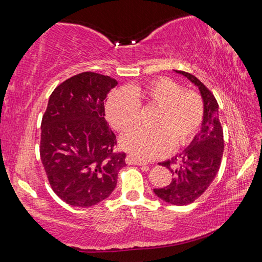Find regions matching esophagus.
<instances>
[{
	"instance_id": "obj_1",
	"label": "esophagus",
	"mask_w": 262,
	"mask_h": 262,
	"mask_svg": "<svg viewBox=\"0 0 262 262\" xmlns=\"http://www.w3.org/2000/svg\"><path fill=\"white\" fill-rule=\"evenodd\" d=\"M126 163L128 165H147V162L142 161L140 158H136L134 156H132V155H128L126 157Z\"/></svg>"
}]
</instances>
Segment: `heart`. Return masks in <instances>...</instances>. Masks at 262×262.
Instances as JSON below:
<instances>
[{"mask_svg":"<svg viewBox=\"0 0 262 262\" xmlns=\"http://www.w3.org/2000/svg\"><path fill=\"white\" fill-rule=\"evenodd\" d=\"M140 107L155 108L152 130L135 129L120 140L122 149L140 159L166 156L172 148L188 145L200 130L205 106L200 95L183 91L171 78L159 77L145 85H130L110 96L106 117L114 129L125 133L136 125Z\"/></svg>","mask_w":262,"mask_h":262,"instance_id":"b5f03b06","label":"heart"}]
</instances>
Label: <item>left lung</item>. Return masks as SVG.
<instances>
[{"mask_svg": "<svg viewBox=\"0 0 262 262\" xmlns=\"http://www.w3.org/2000/svg\"><path fill=\"white\" fill-rule=\"evenodd\" d=\"M187 77L200 91L205 114L201 130L183 152L159 163L171 171V184L154 192L163 201L174 206H185L194 202L205 193L220 170L224 150L223 129L219 118V104L214 95L194 75L176 70Z\"/></svg>", "mask_w": 262, "mask_h": 262, "instance_id": "left-lung-1", "label": "left lung"}]
</instances>
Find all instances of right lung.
<instances>
[{"instance_id":"add662e5","label":"right lung","mask_w":262,"mask_h":262,"mask_svg":"<svg viewBox=\"0 0 262 262\" xmlns=\"http://www.w3.org/2000/svg\"><path fill=\"white\" fill-rule=\"evenodd\" d=\"M118 82L85 72L52 92L41 121L40 158L52 189L74 207H91L108 198L126 154L114 152V133L105 120L108 92Z\"/></svg>"}]
</instances>
